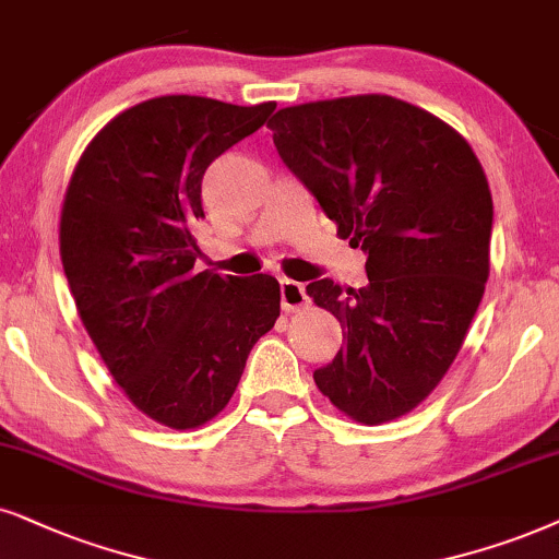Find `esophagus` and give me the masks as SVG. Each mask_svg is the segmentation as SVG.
Segmentation results:
<instances>
[{
	"instance_id": "34e87169",
	"label": "esophagus",
	"mask_w": 559,
	"mask_h": 559,
	"mask_svg": "<svg viewBox=\"0 0 559 559\" xmlns=\"http://www.w3.org/2000/svg\"><path fill=\"white\" fill-rule=\"evenodd\" d=\"M307 288L301 284H296L292 278L281 281V307H284V312H296V309L307 307Z\"/></svg>"
}]
</instances>
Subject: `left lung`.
Returning <instances> with one entry per match:
<instances>
[{
  "label": "left lung",
  "mask_w": 559,
  "mask_h": 559,
  "mask_svg": "<svg viewBox=\"0 0 559 559\" xmlns=\"http://www.w3.org/2000/svg\"><path fill=\"white\" fill-rule=\"evenodd\" d=\"M286 167L337 237L366 252L369 284L307 286L345 328L314 381L366 426L418 407L454 364L490 275L492 195L467 139L390 95L281 108L267 121Z\"/></svg>",
  "instance_id": "left-lung-1"
}]
</instances>
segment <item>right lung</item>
Wrapping results in <instances>:
<instances>
[{
    "label": "right lung",
    "instance_id": "add662e5",
    "mask_svg": "<svg viewBox=\"0 0 559 559\" xmlns=\"http://www.w3.org/2000/svg\"><path fill=\"white\" fill-rule=\"evenodd\" d=\"M275 103L165 95L116 116L76 162L61 206V263L112 379L175 430L227 407L252 345L281 314L273 275L195 273L206 167Z\"/></svg>",
    "mask_w": 559,
    "mask_h": 559
}]
</instances>
